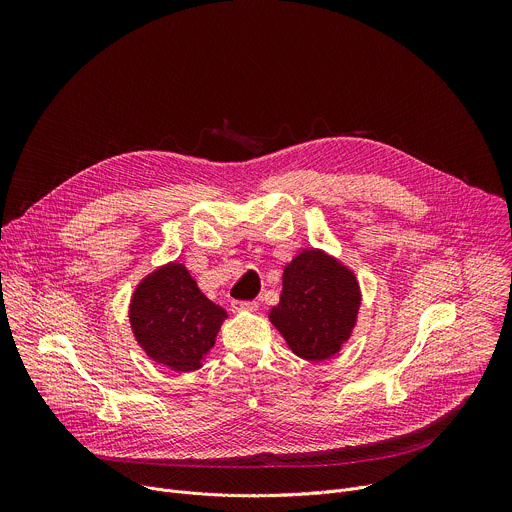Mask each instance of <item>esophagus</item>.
<instances>
[{
	"instance_id": "esophagus-1",
	"label": "esophagus",
	"mask_w": 512,
	"mask_h": 512,
	"mask_svg": "<svg viewBox=\"0 0 512 512\" xmlns=\"http://www.w3.org/2000/svg\"><path fill=\"white\" fill-rule=\"evenodd\" d=\"M233 308L243 310V312H255L259 308V302H255V300L253 302H235Z\"/></svg>"
}]
</instances>
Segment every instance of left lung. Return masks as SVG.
Masks as SVG:
<instances>
[{
  "label": "left lung",
  "mask_w": 512,
  "mask_h": 512,
  "mask_svg": "<svg viewBox=\"0 0 512 512\" xmlns=\"http://www.w3.org/2000/svg\"><path fill=\"white\" fill-rule=\"evenodd\" d=\"M360 308L354 273L322 251H302L283 269L279 304L271 324L306 360L334 356L350 338Z\"/></svg>",
  "instance_id": "obj_1"
}]
</instances>
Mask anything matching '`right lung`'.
I'll return each mask as SVG.
<instances>
[{
  "label": "right lung",
  "mask_w": 512,
  "mask_h": 512,
  "mask_svg": "<svg viewBox=\"0 0 512 512\" xmlns=\"http://www.w3.org/2000/svg\"><path fill=\"white\" fill-rule=\"evenodd\" d=\"M227 312L212 304L182 263H168L135 287L129 322L150 358L176 373L202 367Z\"/></svg>",
  "instance_id": "1"
}]
</instances>
